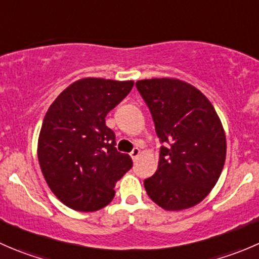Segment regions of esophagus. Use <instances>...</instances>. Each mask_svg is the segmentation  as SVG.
I'll return each instance as SVG.
<instances>
[{
	"label": "esophagus",
	"mask_w": 259,
	"mask_h": 259,
	"mask_svg": "<svg viewBox=\"0 0 259 259\" xmlns=\"http://www.w3.org/2000/svg\"><path fill=\"white\" fill-rule=\"evenodd\" d=\"M140 155V149L139 148H134L132 150V153H130V156L133 158V160H137L138 156Z\"/></svg>",
	"instance_id": "34e87169"
}]
</instances>
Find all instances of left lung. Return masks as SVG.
<instances>
[{"mask_svg": "<svg viewBox=\"0 0 259 259\" xmlns=\"http://www.w3.org/2000/svg\"><path fill=\"white\" fill-rule=\"evenodd\" d=\"M153 117L160 146L155 174L144 180L149 198L166 210L202 202L221 177L226 134L210 101L177 79L135 83Z\"/></svg>", "mask_w": 259, "mask_h": 259, "instance_id": "1", "label": "left lung"}]
</instances>
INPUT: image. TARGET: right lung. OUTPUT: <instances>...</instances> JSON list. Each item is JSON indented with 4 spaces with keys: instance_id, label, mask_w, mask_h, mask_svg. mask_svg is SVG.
<instances>
[{
    "instance_id": "1",
    "label": "right lung",
    "mask_w": 259,
    "mask_h": 259,
    "mask_svg": "<svg viewBox=\"0 0 259 259\" xmlns=\"http://www.w3.org/2000/svg\"><path fill=\"white\" fill-rule=\"evenodd\" d=\"M133 85L95 77L75 81L45 115L37 148L41 170L50 189L71 209L108 205L116 182L133 166L132 158L116 150L115 133L105 124Z\"/></svg>"
}]
</instances>
